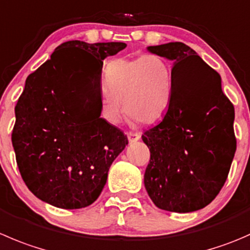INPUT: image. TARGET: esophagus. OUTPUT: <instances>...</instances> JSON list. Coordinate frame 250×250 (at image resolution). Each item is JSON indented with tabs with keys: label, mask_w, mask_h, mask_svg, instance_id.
Masks as SVG:
<instances>
[{
	"label": "esophagus",
	"mask_w": 250,
	"mask_h": 250,
	"mask_svg": "<svg viewBox=\"0 0 250 250\" xmlns=\"http://www.w3.org/2000/svg\"><path fill=\"white\" fill-rule=\"evenodd\" d=\"M127 138H128V140H129V143H135L140 139V134L139 133L129 132V133H127Z\"/></svg>",
	"instance_id": "34e87169"
}]
</instances>
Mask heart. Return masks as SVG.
Wrapping results in <instances>:
<instances>
[{"label":"heart","instance_id":"heart-1","mask_svg":"<svg viewBox=\"0 0 250 250\" xmlns=\"http://www.w3.org/2000/svg\"><path fill=\"white\" fill-rule=\"evenodd\" d=\"M100 115L110 125H117L125 113L142 123L161 117L168 106L172 73L168 63L156 53L110 61L104 69Z\"/></svg>","mask_w":250,"mask_h":250}]
</instances>
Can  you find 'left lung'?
<instances>
[{"mask_svg":"<svg viewBox=\"0 0 250 250\" xmlns=\"http://www.w3.org/2000/svg\"><path fill=\"white\" fill-rule=\"evenodd\" d=\"M147 50L173 67L168 110L142 135L150 150L145 189L159 209L192 212L209 205L229 176L237 147L233 104L220 74L186 43Z\"/></svg>","mask_w":250,"mask_h":250,"instance_id":"left-lung-1","label":"left lung"}]
</instances>
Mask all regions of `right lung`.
<instances>
[{
    "label": "right lung",
    "instance_id": "right-lung-1",
    "mask_svg": "<svg viewBox=\"0 0 250 250\" xmlns=\"http://www.w3.org/2000/svg\"><path fill=\"white\" fill-rule=\"evenodd\" d=\"M125 46L67 41L26 78L12 144L24 183L42 202L82 209L103 192L128 139L100 118L101 71L104 60Z\"/></svg>",
    "mask_w": 250,
    "mask_h": 250
}]
</instances>
